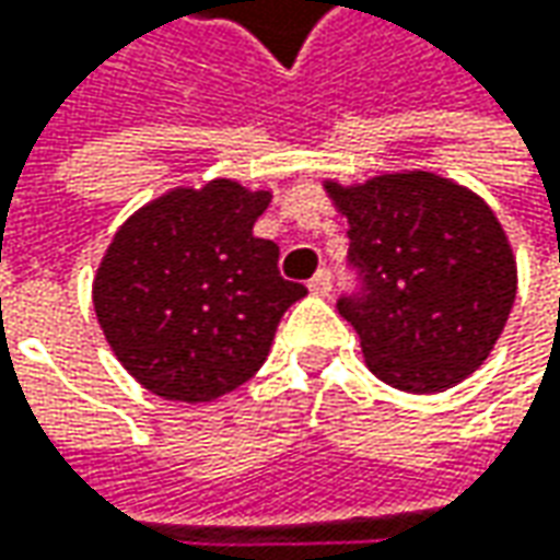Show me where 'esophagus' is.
Returning <instances> with one entry per match:
<instances>
[{"label":"esophagus","instance_id":"obj_1","mask_svg":"<svg viewBox=\"0 0 560 560\" xmlns=\"http://www.w3.org/2000/svg\"><path fill=\"white\" fill-rule=\"evenodd\" d=\"M330 287H334V283H330V270H317L312 280H308V290H312L314 295H327Z\"/></svg>","mask_w":560,"mask_h":560}]
</instances>
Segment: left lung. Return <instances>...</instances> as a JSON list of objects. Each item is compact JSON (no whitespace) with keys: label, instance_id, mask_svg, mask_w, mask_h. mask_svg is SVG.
Here are the masks:
<instances>
[{"label":"left lung","instance_id":"left-lung-1","mask_svg":"<svg viewBox=\"0 0 560 560\" xmlns=\"http://www.w3.org/2000/svg\"><path fill=\"white\" fill-rule=\"evenodd\" d=\"M349 221L361 292L336 302L371 374L401 393H442L483 364L517 295V261L495 211L433 171L364 184L324 180Z\"/></svg>","mask_w":560,"mask_h":560}]
</instances>
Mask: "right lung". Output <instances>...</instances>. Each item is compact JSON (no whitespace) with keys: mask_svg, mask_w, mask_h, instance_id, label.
<instances>
[{"mask_svg":"<svg viewBox=\"0 0 560 560\" xmlns=\"http://www.w3.org/2000/svg\"><path fill=\"white\" fill-rule=\"evenodd\" d=\"M270 189L236 180L174 186L133 211L108 243L93 308L112 352L167 401H214L265 364L302 283L277 270L280 248L252 233Z\"/></svg>","mask_w":560,"mask_h":560,"instance_id":"obj_1","label":"right lung"}]
</instances>
